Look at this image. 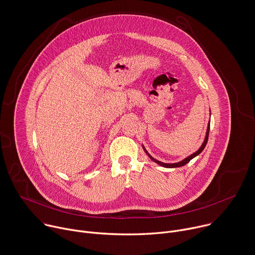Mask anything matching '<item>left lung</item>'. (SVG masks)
<instances>
[{"mask_svg": "<svg viewBox=\"0 0 255 255\" xmlns=\"http://www.w3.org/2000/svg\"><path fill=\"white\" fill-rule=\"evenodd\" d=\"M209 130H210V121H209V124H208V127H207V131H206V135H205V138H204V141H203V143L201 144V146L199 147V149L198 150H196L194 154H192V155H190L189 157H187V158H185L184 160H182L181 162H178V163H173V164H167V163H163V162H160V161H158V160H156V159H154L152 158L148 152L146 151V149L144 148V146L142 145V148H143V150L145 151V154L149 157V159L151 160V161H154L155 163H157L158 165H160V166H162V167H164V168H179V167H182V166H185L186 164H188L192 159H194L195 157H197L199 154H201L202 152V150L204 149V147L206 146V143H207V141H208V136H209Z\"/></svg>", "mask_w": 255, "mask_h": 255, "instance_id": "1", "label": "left lung"}]
</instances>
